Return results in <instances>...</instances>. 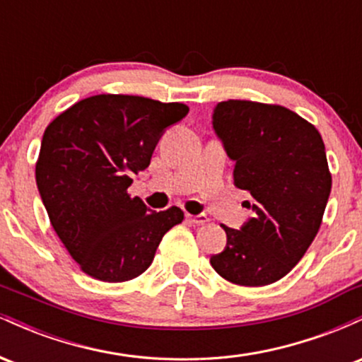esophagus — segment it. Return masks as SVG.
Instances as JSON below:
<instances>
[{
  "mask_svg": "<svg viewBox=\"0 0 362 362\" xmlns=\"http://www.w3.org/2000/svg\"><path fill=\"white\" fill-rule=\"evenodd\" d=\"M187 221L195 224V226H201V224H206L207 221H209V218H207L206 214H197V216H192V214H187L185 216Z\"/></svg>",
  "mask_w": 362,
  "mask_h": 362,
  "instance_id": "34e87169",
  "label": "esophagus"
}]
</instances>
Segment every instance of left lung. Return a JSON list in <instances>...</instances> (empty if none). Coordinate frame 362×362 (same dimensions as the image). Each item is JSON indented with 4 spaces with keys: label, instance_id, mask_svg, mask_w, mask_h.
<instances>
[{
    "label": "left lung",
    "instance_id": "8db88e82",
    "mask_svg": "<svg viewBox=\"0 0 362 362\" xmlns=\"http://www.w3.org/2000/svg\"><path fill=\"white\" fill-rule=\"evenodd\" d=\"M213 127L255 214L242 230L223 226L226 248L211 265L233 284H272L303 259L320 230L332 189L325 144L313 124L272 103H218Z\"/></svg>",
    "mask_w": 362,
    "mask_h": 362
}]
</instances>
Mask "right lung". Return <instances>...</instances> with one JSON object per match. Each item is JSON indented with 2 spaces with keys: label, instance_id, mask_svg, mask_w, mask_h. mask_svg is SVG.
<instances>
[{
  "label": "right lung",
  "instance_id": "obj_1",
  "mask_svg": "<svg viewBox=\"0 0 362 362\" xmlns=\"http://www.w3.org/2000/svg\"><path fill=\"white\" fill-rule=\"evenodd\" d=\"M189 112L136 95H93L45 127L35 182L66 250L93 279L124 282L151 265L158 245L184 211H149L127 194L149 167L168 126Z\"/></svg>",
  "mask_w": 362,
  "mask_h": 362
}]
</instances>
